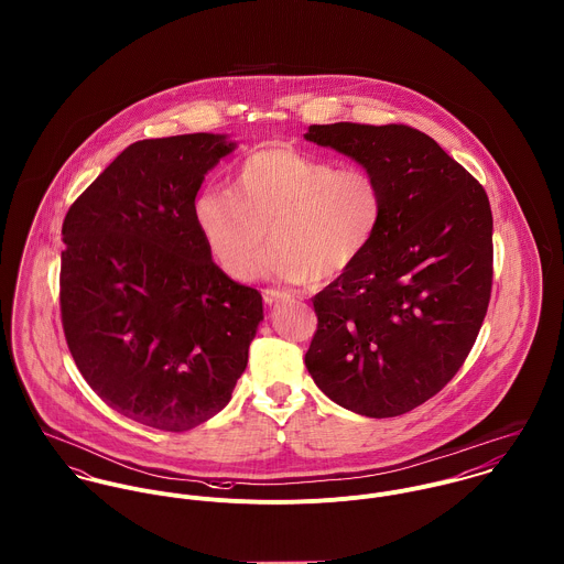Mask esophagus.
<instances>
[{
    "label": "esophagus",
    "mask_w": 564,
    "mask_h": 564,
    "mask_svg": "<svg viewBox=\"0 0 564 564\" xmlns=\"http://www.w3.org/2000/svg\"><path fill=\"white\" fill-rule=\"evenodd\" d=\"M289 297V293H284V291H278V289H264L262 291V300H264V304H278V302H282V300H286Z\"/></svg>",
    "instance_id": "34e87169"
}]
</instances>
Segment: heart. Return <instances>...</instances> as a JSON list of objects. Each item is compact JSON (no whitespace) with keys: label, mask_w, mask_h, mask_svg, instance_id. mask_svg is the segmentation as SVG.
Returning <instances> with one entry per match:
<instances>
[{"label":"heart","mask_w":564,"mask_h":564,"mask_svg":"<svg viewBox=\"0 0 564 564\" xmlns=\"http://www.w3.org/2000/svg\"><path fill=\"white\" fill-rule=\"evenodd\" d=\"M232 193L204 188L195 226L213 260L235 280L253 278L267 241L269 275L327 282L354 269L376 241L384 184L371 169L323 161L289 145H267L242 159Z\"/></svg>","instance_id":"heart-1"}]
</instances>
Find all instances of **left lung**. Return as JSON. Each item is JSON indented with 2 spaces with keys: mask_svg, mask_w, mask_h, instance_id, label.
<instances>
[{
  "mask_svg": "<svg viewBox=\"0 0 564 564\" xmlns=\"http://www.w3.org/2000/svg\"><path fill=\"white\" fill-rule=\"evenodd\" d=\"M304 137L378 173L387 193L369 251L313 297L306 369L332 402L398 416L458 373L482 327L492 286L486 191L410 126L340 121Z\"/></svg>",
  "mask_w": 564,
  "mask_h": 564,
  "instance_id": "obj_1",
  "label": "left lung"
}]
</instances>
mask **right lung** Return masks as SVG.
Here are the masks:
<instances>
[{"mask_svg": "<svg viewBox=\"0 0 564 564\" xmlns=\"http://www.w3.org/2000/svg\"><path fill=\"white\" fill-rule=\"evenodd\" d=\"M232 150L208 132L137 141L63 224L61 317L82 378L164 432L226 408L262 322V295L213 262L193 217L204 175Z\"/></svg>", "mask_w": 564, "mask_h": 564, "instance_id": "obj_1", "label": "right lung"}]
</instances>
